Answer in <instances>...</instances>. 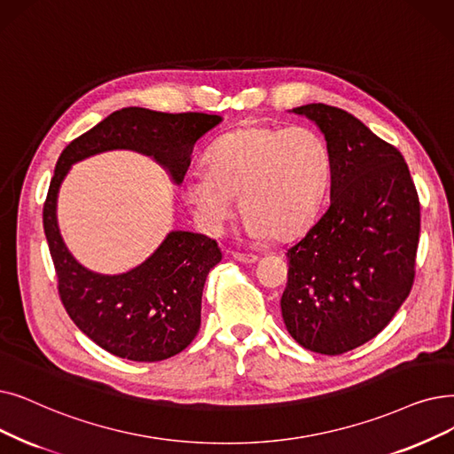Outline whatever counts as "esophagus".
I'll use <instances>...</instances> for the list:
<instances>
[{
    "mask_svg": "<svg viewBox=\"0 0 454 454\" xmlns=\"http://www.w3.org/2000/svg\"><path fill=\"white\" fill-rule=\"evenodd\" d=\"M233 258L238 260V262H241V263H255V262L260 260L255 254H243V252H235Z\"/></svg>",
    "mask_w": 454,
    "mask_h": 454,
    "instance_id": "obj_1",
    "label": "esophagus"
}]
</instances>
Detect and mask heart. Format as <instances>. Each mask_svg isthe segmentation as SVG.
<instances>
[{"label":"heart","mask_w":454,"mask_h":454,"mask_svg":"<svg viewBox=\"0 0 454 454\" xmlns=\"http://www.w3.org/2000/svg\"><path fill=\"white\" fill-rule=\"evenodd\" d=\"M204 165L180 184L184 202L204 228L221 230L239 196L247 233L274 239L297 238L315 223L332 172L323 137L301 126L231 129L207 148Z\"/></svg>","instance_id":"heart-1"}]
</instances>
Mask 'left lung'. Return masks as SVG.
Returning a JSON list of instances; mask_svg holds the SVG:
<instances>
[{
	"label": "left lung",
	"mask_w": 454,
	"mask_h": 454,
	"mask_svg": "<svg viewBox=\"0 0 454 454\" xmlns=\"http://www.w3.org/2000/svg\"><path fill=\"white\" fill-rule=\"evenodd\" d=\"M293 113L323 131L332 184L326 211L286 252L282 317L299 345L338 356L380 333L410 294L419 199L401 152L356 116L325 104Z\"/></svg>",
	"instance_id": "left-lung-1"
}]
</instances>
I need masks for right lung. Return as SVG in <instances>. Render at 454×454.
Returning <instances> with one entry per match:
<instances>
[{
	"label": "right lung",
	"mask_w": 454,
	"mask_h": 454,
	"mask_svg": "<svg viewBox=\"0 0 454 454\" xmlns=\"http://www.w3.org/2000/svg\"><path fill=\"white\" fill-rule=\"evenodd\" d=\"M221 122L219 114L124 107L74 139L55 165L43 219L59 297L75 326L118 358L161 362L194 340L204 284L223 252L207 235L176 230L139 267L113 276L92 272L77 263L59 231V189L74 163L109 150L150 155L182 184L196 141Z\"/></svg>",
	"instance_id": "add662e5"
}]
</instances>
